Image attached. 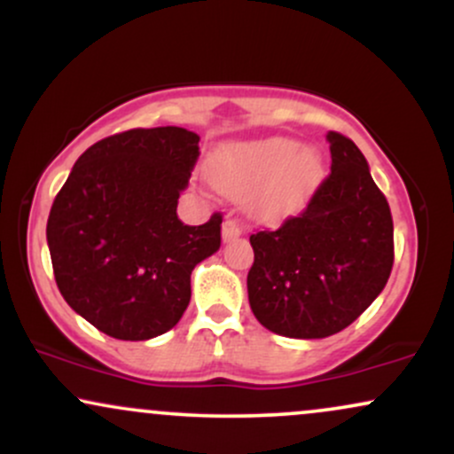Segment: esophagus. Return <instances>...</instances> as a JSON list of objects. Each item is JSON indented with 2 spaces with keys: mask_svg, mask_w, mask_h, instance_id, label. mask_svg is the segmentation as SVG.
<instances>
[{
  "mask_svg": "<svg viewBox=\"0 0 454 454\" xmlns=\"http://www.w3.org/2000/svg\"><path fill=\"white\" fill-rule=\"evenodd\" d=\"M241 234V223H239L234 217H226L222 223V237L223 241H231V239H237Z\"/></svg>",
  "mask_w": 454,
  "mask_h": 454,
  "instance_id": "obj_1",
  "label": "esophagus"
}]
</instances>
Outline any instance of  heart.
I'll return each mask as SVG.
<instances>
[{
  "label": "heart",
  "instance_id": "obj_1",
  "mask_svg": "<svg viewBox=\"0 0 454 454\" xmlns=\"http://www.w3.org/2000/svg\"><path fill=\"white\" fill-rule=\"evenodd\" d=\"M209 176L223 194H252L254 215L275 223L299 211L320 184L322 155L286 137L232 143L213 153Z\"/></svg>",
  "mask_w": 454,
  "mask_h": 454
}]
</instances>
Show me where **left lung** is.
<instances>
[{
    "instance_id": "1",
    "label": "left lung",
    "mask_w": 454,
    "mask_h": 454,
    "mask_svg": "<svg viewBox=\"0 0 454 454\" xmlns=\"http://www.w3.org/2000/svg\"><path fill=\"white\" fill-rule=\"evenodd\" d=\"M331 173L299 215L249 237V307L262 326L293 340H322L376 301L395 260L390 207L361 149L326 134Z\"/></svg>"
}]
</instances>
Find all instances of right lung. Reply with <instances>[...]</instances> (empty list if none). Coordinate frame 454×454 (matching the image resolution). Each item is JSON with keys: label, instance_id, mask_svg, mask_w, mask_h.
<instances>
[{"label": "right lung", "instance_id": "right-lung-1", "mask_svg": "<svg viewBox=\"0 0 454 454\" xmlns=\"http://www.w3.org/2000/svg\"><path fill=\"white\" fill-rule=\"evenodd\" d=\"M200 137L137 128L98 140L76 160L46 223L57 288L114 340L170 331L190 305V275L222 245V213L202 226L176 215Z\"/></svg>", "mask_w": 454, "mask_h": 454}]
</instances>
